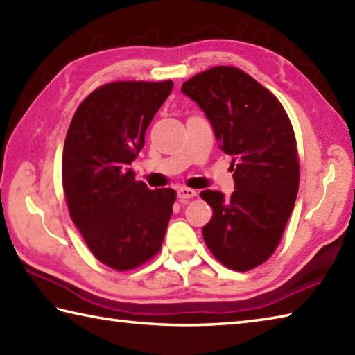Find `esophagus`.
I'll list each match as a JSON object with an SVG mask.
<instances>
[{
	"label": "esophagus",
	"mask_w": 355,
	"mask_h": 355,
	"mask_svg": "<svg viewBox=\"0 0 355 355\" xmlns=\"http://www.w3.org/2000/svg\"><path fill=\"white\" fill-rule=\"evenodd\" d=\"M196 195H198L196 190H193V189H187V187H180V189L178 190V198H179L180 200L191 199V198H195Z\"/></svg>",
	"instance_id": "esophagus-1"
}]
</instances>
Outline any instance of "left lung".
<instances>
[{
	"mask_svg": "<svg viewBox=\"0 0 355 355\" xmlns=\"http://www.w3.org/2000/svg\"><path fill=\"white\" fill-rule=\"evenodd\" d=\"M180 91L196 102L232 156L235 191L200 193L213 209L202 235L219 263L245 272L275 252L295 205L300 164L283 105L257 80L232 66L191 77Z\"/></svg>",
	"mask_w": 355,
	"mask_h": 355,
	"instance_id": "left-lung-1",
	"label": "left lung"
}]
</instances>
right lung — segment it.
<instances>
[{"mask_svg": "<svg viewBox=\"0 0 355 355\" xmlns=\"http://www.w3.org/2000/svg\"><path fill=\"white\" fill-rule=\"evenodd\" d=\"M171 89V80L100 86L80 103L66 135L62 176L71 218L111 269H136L162 245L176 191L150 190L128 165Z\"/></svg>", "mask_w": 355, "mask_h": 355, "instance_id": "add662e5", "label": "right lung"}]
</instances>
